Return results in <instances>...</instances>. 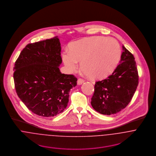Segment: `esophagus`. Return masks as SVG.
<instances>
[{
    "label": "esophagus",
    "instance_id": "obj_1",
    "mask_svg": "<svg viewBox=\"0 0 156 156\" xmlns=\"http://www.w3.org/2000/svg\"><path fill=\"white\" fill-rule=\"evenodd\" d=\"M84 82V80L83 79L78 78V80L77 81V84L78 85H81Z\"/></svg>",
    "mask_w": 156,
    "mask_h": 156
}]
</instances>
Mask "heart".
Wrapping results in <instances>:
<instances>
[{
  "label": "heart",
  "instance_id": "heart-1",
  "mask_svg": "<svg viewBox=\"0 0 156 156\" xmlns=\"http://www.w3.org/2000/svg\"><path fill=\"white\" fill-rule=\"evenodd\" d=\"M70 51L62 53V60L69 72L80 67L83 72L93 79L107 77L116 68L121 58V50L118 41L112 37L93 36L70 44Z\"/></svg>",
  "mask_w": 156,
  "mask_h": 156
}]
</instances>
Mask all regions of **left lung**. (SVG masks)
Returning a JSON list of instances; mask_svg holds the SVG:
<instances>
[{
  "label": "left lung",
  "mask_w": 156,
  "mask_h": 156,
  "mask_svg": "<svg viewBox=\"0 0 156 156\" xmlns=\"http://www.w3.org/2000/svg\"><path fill=\"white\" fill-rule=\"evenodd\" d=\"M120 64L106 79L96 82L91 104L104 115H111L125 108L138 86V72L133 55L122 45Z\"/></svg>",
  "instance_id": "obj_1"
}]
</instances>
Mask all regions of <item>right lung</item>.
Listing matches in <instances>:
<instances>
[{
  "instance_id": "right-lung-1",
  "label": "right lung",
  "mask_w": 156,
  "mask_h": 156,
  "mask_svg": "<svg viewBox=\"0 0 156 156\" xmlns=\"http://www.w3.org/2000/svg\"><path fill=\"white\" fill-rule=\"evenodd\" d=\"M58 36L29 44L21 51L14 67L18 96L35 114L55 116L66 108L70 90L77 78L62 73V62Z\"/></svg>"
}]
</instances>
